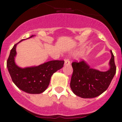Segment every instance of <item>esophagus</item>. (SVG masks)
<instances>
[{
  "mask_svg": "<svg viewBox=\"0 0 122 122\" xmlns=\"http://www.w3.org/2000/svg\"><path fill=\"white\" fill-rule=\"evenodd\" d=\"M70 65V62L68 59H65V65Z\"/></svg>",
  "mask_w": 122,
  "mask_h": 122,
  "instance_id": "1",
  "label": "esophagus"
}]
</instances>
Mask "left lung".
Masks as SVG:
<instances>
[{
    "instance_id": "obj_1",
    "label": "left lung",
    "mask_w": 122,
    "mask_h": 122,
    "mask_svg": "<svg viewBox=\"0 0 122 122\" xmlns=\"http://www.w3.org/2000/svg\"><path fill=\"white\" fill-rule=\"evenodd\" d=\"M111 54L109 69L106 71L92 68L84 60L72 63L73 73L70 87L74 94L82 98H92L100 95L107 90L116 73L112 51Z\"/></svg>"
}]
</instances>
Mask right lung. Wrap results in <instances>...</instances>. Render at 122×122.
<instances>
[{
  "instance_id": "right-lung-1",
  "label": "right lung",
  "mask_w": 122,
  "mask_h": 122,
  "mask_svg": "<svg viewBox=\"0 0 122 122\" xmlns=\"http://www.w3.org/2000/svg\"><path fill=\"white\" fill-rule=\"evenodd\" d=\"M34 36L32 35L30 38ZM24 40H22L19 43ZM14 45L6 62L13 82L20 90L30 94H40L48 88L52 75L63 66V60H51L38 66L21 68L16 64V46Z\"/></svg>"
}]
</instances>
